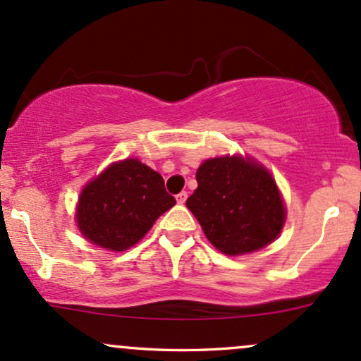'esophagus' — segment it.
Listing matches in <instances>:
<instances>
[{"label": "esophagus", "instance_id": "esophagus-1", "mask_svg": "<svg viewBox=\"0 0 361 361\" xmlns=\"http://www.w3.org/2000/svg\"><path fill=\"white\" fill-rule=\"evenodd\" d=\"M176 199H177V202H179V204H184L185 199H188V192H185V190H182V192L177 194Z\"/></svg>", "mask_w": 361, "mask_h": 361}]
</instances>
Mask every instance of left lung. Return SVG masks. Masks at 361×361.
<instances>
[{"label":"left lung","instance_id":"8db88e82","mask_svg":"<svg viewBox=\"0 0 361 361\" xmlns=\"http://www.w3.org/2000/svg\"><path fill=\"white\" fill-rule=\"evenodd\" d=\"M196 180L197 189L185 204L219 252H255L281 233L286 211L264 167L243 157H221L206 160Z\"/></svg>","mask_w":361,"mask_h":361}]
</instances>
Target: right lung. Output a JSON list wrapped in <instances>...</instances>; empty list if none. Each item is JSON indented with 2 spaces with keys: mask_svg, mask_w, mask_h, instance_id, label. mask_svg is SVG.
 Returning <instances> with one entry per match:
<instances>
[{
  "mask_svg": "<svg viewBox=\"0 0 361 361\" xmlns=\"http://www.w3.org/2000/svg\"><path fill=\"white\" fill-rule=\"evenodd\" d=\"M176 204L160 173L137 159L113 164L89 182L78 204V226L91 243L123 252Z\"/></svg>",
  "mask_w": 361,
  "mask_h": 361,
  "instance_id": "add662e5",
  "label": "right lung"
}]
</instances>
